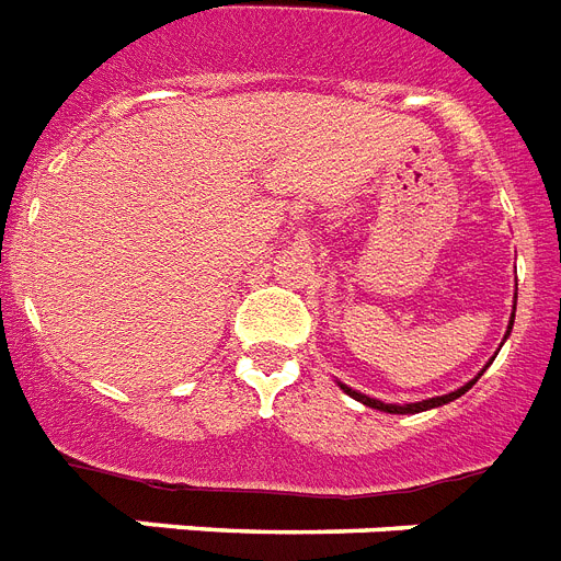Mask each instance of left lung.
<instances>
[{
  "label": "left lung",
  "mask_w": 561,
  "mask_h": 561,
  "mask_svg": "<svg viewBox=\"0 0 561 561\" xmlns=\"http://www.w3.org/2000/svg\"><path fill=\"white\" fill-rule=\"evenodd\" d=\"M510 330H513V321H510V327H507V335H510ZM507 335H504V339H507ZM478 376H483V370ZM478 376H474L472 382H466L463 388H458V391L443 393V397H432V400H423V402H411V405H391V402H379V400H374V397H365V393L353 391V388H347V385H342V382H339V385H342L344 393H351L353 400H358L362 405H367V408H376V411H385V414H420V411H428V408L446 405V402L458 400L460 393H466L474 382H478Z\"/></svg>",
  "instance_id": "8db88e82"
}]
</instances>
